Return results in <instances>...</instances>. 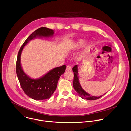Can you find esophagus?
Wrapping results in <instances>:
<instances>
[{
  "label": "esophagus",
  "mask_w": 131,
  "mask_h": 131,
  "mask_svg": "<svg viewBox=\"0 0 131 131\" xmlns=\"http://www.w3.org/2000/svg\"><path fill=\"white\" fill-rule=\"evenodd\" d=\"M66 70L67 71H72V68H71V67L70 66H67Z\"/></svg>",
  "instance_id": "34e87169"
}]
</instances>
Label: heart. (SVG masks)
<instances>
[{"label":"heart","instance_id":"heart-1","mask_svg":"<svg viewBox=\"0 0 131 131\" xmlns=\"http://www.w3.org/2000/svg\"><path fill=\"white\" fill-rule=\"evenodd\" d=\"M84 43V41L82 40V39H78L76 42H75L72 44V48L73 49H78L79 48H80V47H81L83 44ZM89 47V44L87 43H84V51H86L88 48Z\"/></svg>","mask_w":131,"mask_h":131}]
</instances>
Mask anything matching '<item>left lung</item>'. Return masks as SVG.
I'll use <instances>...</instances> for the list:
<instances>
[{
	"label": "left lung",
	"instance_id": "1",
	"mask_svg": "<svg viewBox=\"0 0 131 131\" xmlns=\"http://www.w3.org/2000/svg\"><path fill=\"white\" fill-rule=\"evenodd\" d=\"M73 72H74V80H73V87L77 93L81 97L82 99H86L88 100H97L103 95L97 97V96H90L88 93H87L81 86L79 82V74H78V65H77L74 66L72 69ZM106 94V93H105Z\"/></svg>",
	"mask_w": 131,
	"mask_h": 131
}]
</instances>
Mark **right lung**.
I'll use <instances>...</instances> for the list:
<instances>
[{
	"instance_id": "1",
	"label": "right lung",
	"mask_w": 131,
	"mask_h": 131,
	"mask_svg": "<svg viewBox=\"0 0 131 131\" xmlns=\"http://www.w3.org/2000/svg\"><path fill=\"white\" fill-rule=\"evenodd\" d=\"M54 31L46 27H41L36 30L28 37L21 46L17 57L16 72L22 89L29 97L35 100H43L50 98L57 86L61 75L64 73L66 66L63 65L55 67L43 76L32 79L24 71L21 63L22 51L29 41L37 37L49 38L53 36Z\"/></svg>"
}]
</instances>
